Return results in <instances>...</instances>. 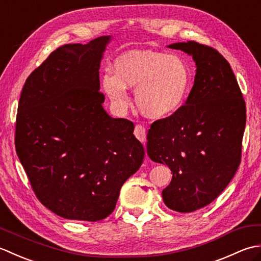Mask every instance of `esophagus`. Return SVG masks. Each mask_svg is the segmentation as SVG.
Segmentation results:
<instances>
[{
    "mask_svg": "<svg viewBox=\"0 0 261 261\" xmlns=\"http://www.w3.org/2000/svg\"><path fill=\"white\" fill-rule=\"evenodd\" d=\"M135 136L137 137L138 140L141 141L142 143H145L146 140H147V130H146V127L140 125V124L136 125Z\"/></svg>",
    "mask_w": 261,
    "mask_h": 261,
    "instance_id": "1",
    "label": "esophagus"
}]
</instances>
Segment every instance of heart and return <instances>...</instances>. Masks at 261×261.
<instances>
[{
    "instance_id": "b5f03b06",
    "label": "heart",
    "mask_w": 261,
    "mask_h": 261,
    "mask_svg": "<svg viewBox=\"0 0 261 261\" xmlns=\"http://www.w3.org/2000/svg\"><path fill=\"white\" fill-rule=\"evenodd\" d=\"M114 74L102 77V86L115 107L129 103L126 88H136L138 110L150 119L173 115L185 103L191 70L180 57L152 50H130L114 60Z\"/></svg>"
}]
</instances>
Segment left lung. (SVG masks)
I'll return each mask as SVG.
<instances>
[{
    "instance_id": "obj_1",
    "label": "left lung",
    "mask_w": 261,
    "mask_h": 261,
    "mask_svg": "<svg viewBox=\"0 0 261 261\" xmlns=\"http://www.w3.org/2000/svg\"><path fill=\"white\" fill-rule=\"evenodd\" d=\"M168 48L193 57L195 80L185 104L151 124L147 152L173 174L163 191L165 204L188 213L213 202L233 178L241 160L246 103L228 60L214 48L195 41Z\"/></svg>"
}]
</instances>
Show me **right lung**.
I'll list each match as a JSON object with an SVG mask.
<instances>
[{"label": "right lung", "mask_w": 261, "mask_h": 261, "mask_svg": "<svg viewBox=\"0 0 261 261\" xmlns=\"http://www.w3.org/2000/svg\"><path fill=\"white\" fill-rule=\"evenodd\" d=\"M111 38L59 47L21 92L16 153L39 201L64 219L107 218L145 158L134 123L102 105L98 70Z\"/></svg>", "instance_id": "1"}]
</instances>
